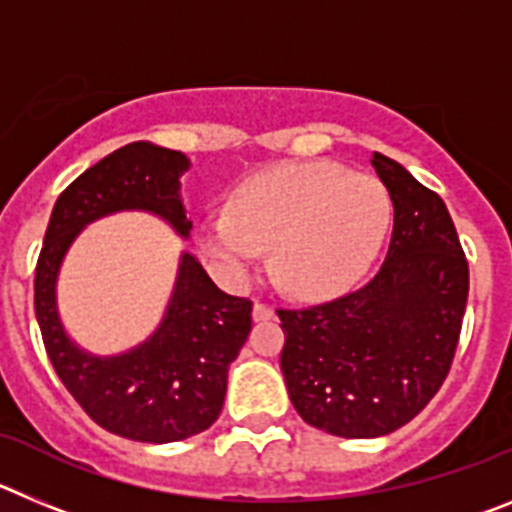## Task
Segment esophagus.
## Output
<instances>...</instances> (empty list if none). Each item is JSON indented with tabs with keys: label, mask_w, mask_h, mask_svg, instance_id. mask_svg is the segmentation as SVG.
<instances>
[{
	"label": "esophagus",
	"mask_w": 512,
	"mask_h": 512,
	"mask_svg": "<svg viewBox=\"0 0 512 512\" xmlns=\"http://www.w3.org/2000/svg\"><path fill=\"white\" fill-rule=\"evenodd\" d=\"M271 318H274V307L266 305V302H256V305H253V320H256V323H264V320Z\"/></svg>",
	"instance_id": "obj_1"
}]
</instances>
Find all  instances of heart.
<instances>
[{"mask_svg":"<svg viewBox=\"0 0 512 512\" xmlns=\"http://www.w3.org/2000/svg\"><path fill=\"white\" fill-rule=\"evenodd\" d=\"M390 192L336 161L279 164L230 192L228 212L197 225L202 253L230 282H246L271 248V269L297 297H330L369 269L390 228Z\"/></svg>","mask_w":512,"mask_h":512,"instance_id":"b5f03b06","label":"heart"}]
</instances>
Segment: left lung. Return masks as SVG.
Here are the masks:
<instances>
[{
    "label": "left lung",
    "instance_id": "obj_1",
    "mask_svg": "<svg viewBox=\"0 0 512 512\" xmlns=\"http://www.w3.org/2000/svg\"><path fill=\"white\" fill-rule=\"evenodd\" d=\"M372 166L395 205L384 264L348 295L277 310L289 400L305 423L341 438L387 436L433 400L469 295L467 256L441 197L382 153Z\"/></svg>",
    "mask_w": 512,
    "mask_h": 512
}]
</instances>
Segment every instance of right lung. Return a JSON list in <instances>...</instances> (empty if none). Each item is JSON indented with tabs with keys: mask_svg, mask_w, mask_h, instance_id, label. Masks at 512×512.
<instances>
[{
	"mask_svg": "<svg viewBox=\"0 0 512 512\" xmlns=\"http://www.w3.org/2000/svg\"><path fill=\"white\" fill-rule=\"evenodd\" d=\"M184 153L151 143L117 148L63 189L35 266V318L58 379L84 413L115 436L171 443L217 420L228 369L251 330L253 302L225 295L194 256L184 253L164 323L130 354L97 359L66 338L56 312V274L81 228L115 210H148L189 235L179 200Z\"/></svg>",
	"mask_w": 512,
	"mask_h": 512,
	"instance_id": "add662e5",
	"label": "right lung"
}]
</instances>
